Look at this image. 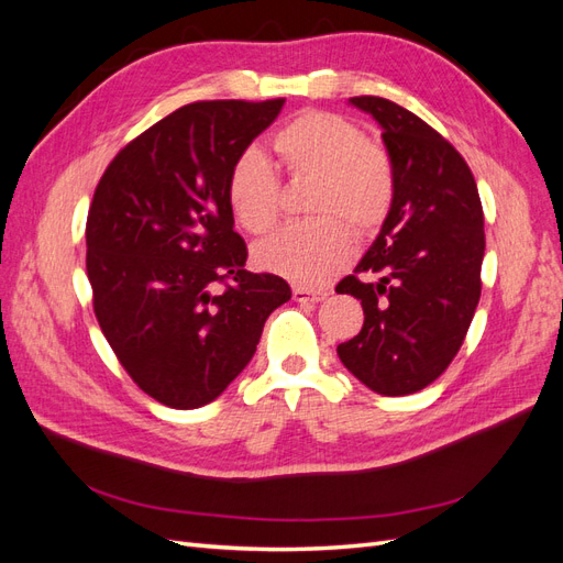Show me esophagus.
Instances as JSON below:
<instances>
[{
    "label": "esophagus",
    "instance_id": "obj_1",
    "mask_svg": "<svg viewBox=\"0 0 563 563\" xmlns=\"http://www.w3.org/2000/svg\"><path fill=\"white\" fill-rule=\"evenodd\" d=\"M327 296H329L327 291H312V288H305V286L294 288V300L296 302H321Z\"/></svg>",
    "mask_w": 563,
    "mask_h": 563
}]
</instances>
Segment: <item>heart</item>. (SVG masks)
I'll return each mask as SVG.
<instances>
[{"label":"heart","instance_id":"heart-1","mask_svg":"<svg viewBox=\"0 0 563 563\" xmlns=\"http://www.w3.org/2000/svg\"><path fill=\"white\" fill-rule=\"evenodd\" d=\"M277 164L291 178H317L310 211L317 218L288 225L255 249L263 269L302 286L329 282L350 258L352 231L376 232L395 201V174L385 152L347 119L308 110L269 139ZM225 195L236 223L265 234L279 218V178L255 150L236 157Z\"/></svg>","mask_w":563,"mask_h":563}]
</instances>
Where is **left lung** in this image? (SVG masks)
<instances>
[{"label": "left lung", "instance_id": "8db88e82", "mask_svg": "<svg viewBox=\"0 0 563 563\" xmlns=\"http://www.w3.org/2000/svg\"><path fill=\"white\" fill-rule=\"evenodd\" d=\"M383 129L395 201L338 294L362 300L364 327L338 345L368 389L404 397L434 383L467 335L482 296L484 211L460 152L420 117L378 96L350 98Z\"/></svg>", "mask_w": 563, "mask_h": 563}]
</instances>
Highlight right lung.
I'll list each match as a JSON object with an SVG mask.
<instances>
[{
	"label": "right lung",
	"mask_w": 563,
	"mask_h": 563,
	"mask_svg": "<svg viewBox=\"0 0 563 563\" xmlns=\"http://www.w3.org/2000/svg\"><path fill=\"white\" fill-rule=\"evenodd\" d=\"M282 108L284 98L183 106L119 150L93 192V312L119 364L164 406L223 395L291 298L282 277L244 267L225 195L232 162Z\"/></svg>",
	"instance_id": "right-lung-1"
}]
</instances>
